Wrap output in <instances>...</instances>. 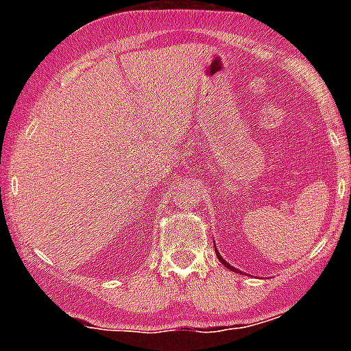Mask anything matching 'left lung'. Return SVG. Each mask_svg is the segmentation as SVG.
Here are the masks:
<instances>
[{"instance_id": "8db88e82", "label": "left lung", "mask_w": 351, "mask_h": 351, "mask_svg": "<svg viewBox=\"0 0 351 351\" xmlns=\"http://www.w3.org/2000/svg\"><path fill=\"white\" fill-rule=\"evenodd\" d=\"M217 256H219V260H221V263H222V265H224V267L231 268V270H236V268H232V267H231V265H229V263H228V261H226V260H222V256H221V254H219V253H217Z\"/></svg>"}]
</instances>
